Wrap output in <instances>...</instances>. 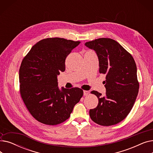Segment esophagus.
Segmentation results:
<instances>
[{"instance_id": "obj_1", "label": "esophagus", "mask_w": 153, "mask_h": 153, "mask_svg": "<svg viewBox=\"0 0 153 153\" xmlns=\"http://www.w3.org/2000/svg\"><path fill=\"white\" fill-rule=\"evenodd\" d=\"M89 94V91H84V95L87 96Z\"/></svg>"}]
</instances>
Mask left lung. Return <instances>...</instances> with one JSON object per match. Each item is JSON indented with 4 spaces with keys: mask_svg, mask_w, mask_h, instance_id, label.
Here are the masks:
<instances>
[{
    "mask_svg": "<svg viewBox=\"0 0 153 153\" xmlns=\"http://www.w3.org/2000/svg\"><path fill=\"white\" fill-rule=\"evenodd\" d=\"M94 50L99 61V72L106 76L104 96L97 91V107L89 110L93 122L111 126L123 120L132 109L139 91L137 69L131 54L115 40L101 38L86 42Z\"/></svg>",
    "mask_w": 153,
    "mask_h": 153,
    "instance_id": "1",
    "label": "left lung"
}]
</instances>
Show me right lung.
Instances as JSON below:
<instances>
[{
  "mask_svg": "<svg viewBox=\"0 0 153 153\" xmlns=\"http://www.w3.org/2000/svg\"><path fill=\"white\" fill-rule=\"evenodd\" d=\"M81 43L48 38L36 43L23 58L19 69L20 93L30 114L37 121L56 125L68 120L83 96L78 87L61 91L57 76L65 71V61Z\"/></svg>",
  "mask_w": 153,
  "mask_h": 153,
  "instance_id": "right-lung-1",
  "label": "right lung"
}]
</instances>
